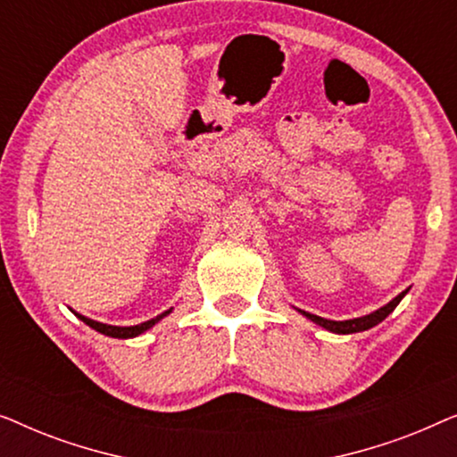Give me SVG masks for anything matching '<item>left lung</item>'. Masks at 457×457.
<instances>
[{
    "label": "left lung",
    "mask_w": 457,
    "mask_h": 457,
    "mask_svg": "<svg viewBox=\"0 0 457 457\" xmlns=\"http://www.w3.org/2000/svg\"><path fill=\"white\" fill-rule=\"evenodd\" d=\"M405 293H408V289H405L403 293H399V295L393 299V302H389L386 305H383V308L372 312V314L368 316H361V318H353V320H343V322H337V320H327V318H320V316H314V314H308V312H302L303 316H308L312 322L320 324V327H324L327 330H330V333H339V335H352V333H361V330H368L372 327H377L378 322H383L386 316L391 314L393 310L397 308V303L402 302Z\"/></svg>",
    "instance_id": "1"
}]
</instances>
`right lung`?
Wrapping results in <instances>:
<instances>
[{"label": "right lung", "instance_id": "obj_1", "mask_svg": "<svg viewBox=\"0 0 457 457\" xmlns=\"http://www.w3.org/2000/svg\"><path fill=\"white\" fill-rule=\"evenodd\" d=\"M166 314H170V310L164 312V314H160V316L152 318V320H147V322H141V324H137V327H112V324H102V322H96V320H91V318H85V316H80V314H77V316H79L80 320H83L85 324H89L91 328H96L97 333H102V335H108V337H116V339H130V337H137V335L145 333L147 328H152L154 324L158 322V320H162V318H164Z\"/></svg>", "mask_w": 457, "mask_h": 457}]
</instances>
